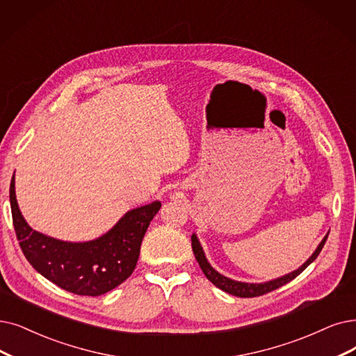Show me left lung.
<instances>
[{
	"instance_id": "1",
	"label": "left lung",
	"mask_w": 356,
	"mask_h": 356,
	"mask_svg": "<svg viewBox=\"0 0 356 356\" xmlns=\"http://www.w3.org/2000/svg\"><path fill=\"white\" fill-rule=\"evenodd\" d=\"M327 236H329V232L325 234V236L323 238L321 243L318 244V247L316 248V251L312 252L311 257L301 266L298 267L296 270H293V272L285 275V276H280L277 279H273V280H268V282H261V283H247V282H239V280H234V279H229L223 275H220L218 270L213 268L210 266V263L207 261L206 259V254L203 251V247L200 244V241H198L197 235L193 234L191 235V245H193V251H194V255H195V260L198 261V266L202 267L204 276L215 285L216 288L231 293L234 296H239V298H252V296H260V295H264L267 292H272L283 285H286L288 282L293 280L298 275H301L304 270L314 261L317 257L320 251L323 250L325 241H327Z\"/></svg>"
}]
</instances>
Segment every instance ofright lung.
Returning <instances> with one entry per match:
<instances>
[{
  "label": "right lung",
  "instance_id": "obj_1",
  "mask_svg": "<svg viewBox=\"0 0 356 356\" xmlns=\"http://www.w3.org/2000/svg\"><path fill=\"white\" fill-rule=\"evenodd\" d=\"M10 206L20 248L36 272L71 293L99 296L131 276L141 241L162 204L156 200L127 211L106 234L84 243H68L32 229L19 209L14 175Z\"/></svg>",
  "mask_w": 356,
  "mask_h": 356
}]
</instances>
